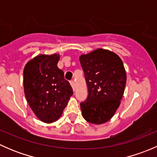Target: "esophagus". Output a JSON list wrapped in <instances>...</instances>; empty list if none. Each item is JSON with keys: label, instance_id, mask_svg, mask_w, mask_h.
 <instances>
[{"label": "esophagus", "instance_id": "obj_1", "mask_svg": "<svg viewBox=\"0 0 157 157\" xmlns=\"http://www.w3.org/2000/svg\"><path fill=\"white\" fill-rule=\"evenodd\" d=\"M70 83H71V86H72V88H73V90H74V86H75V84H74V80H71V81H70Z\"/></svg>", "mask_w": 157, "mask_h": 157}]
</instances>
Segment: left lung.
Segmentation results:
<instances>
[{
  "label": "left lung",
  "mask_w": 157,
  "mask_h": 157,
  "mask_svg": "<svg viewBox=\"0 0 157 157\" xmlns=\"http://www.w3.org/2000/svg\"><path fill=\"white\" fill-rule=\"evenodd\" d=\"M88 87V96L80 103L88 122L100 124L109 121L120 105L126 84L121 58L114 52L98 48L80 57Z\"/></svg>",
  "instance_id": "1"
}]
</instances>
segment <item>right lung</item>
I'll list each match as a JSON object with an SVG mask.
<instances>
[{"label":"right lung","instance_id":"add662e5","mask_svg":"<svg viewBox=\"0 0 157 157\" xmlns=\"http://www.w3.org/2000/svg\"><path fill=\"white\" fill-rule=\"evenodd\" d=\"M59 55H40L30 60L23 71L26 100L39 119L45 123L57 121L62 115L73 89L57 66Z\"/></svg>","mask_w":157,"mask_h":157}]
</instances>
